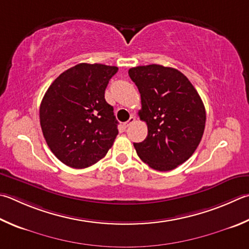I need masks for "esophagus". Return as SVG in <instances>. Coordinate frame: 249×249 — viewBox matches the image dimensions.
Here are the masks:
<instances>
[{
	"instance_id": "obj_1",
	"label": "esophagus",
	"mask_w": 249,
	"mask_h": 249,
	"mask_svg": "<svg viewBox=\"0 0 249 249\" xmlns=\"http://www.w3.org/2000/svg\"><path fill=\"white\" fill-rule=\"evenodd\" d=\"M134 122H135V116H134V115H132V116L129 117V120H128L127 122H126V123L124 124V126H125V127H128V126H129V125H132V124L134 123Z\"/></svg>"
}]
</instances>
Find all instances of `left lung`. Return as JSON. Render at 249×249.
Segmentation results:
<instances>
[{"label":"left lung","instance_id":"obj_1","mask_svg":"<svg viewBox=\"0 0 249 249\" xmlns=\"http://www.w3.org/2000/svg\"><path fill=\"white\" fill-rule=\"evenodd\" d=\"M142 98L140 120L148 135L135 142L138 157L150 168L171 171L184 163L199 144L206 110L197 90L179 71L158 64L129 69Z\"/></svg>","mask_w":249,"mask_h":249}]
</instances>
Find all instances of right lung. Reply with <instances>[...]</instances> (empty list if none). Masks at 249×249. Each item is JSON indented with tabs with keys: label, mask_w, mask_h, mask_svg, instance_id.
<instances>
[{
	"label": "right lung",
	"mask_w": 249,
	"mask_h": 249,
	"mask_svg": "<svg viewBox=\"0 0 249 249\" xmlns=\"http://www.w3.org/2000/svg\"><path fill=\"white\" fill-rule=\"evenodd\" d=\"M116 66L80 64L58 76L40 105V125L49 148L74 169L97 163L119 134L113 107L105 91Z\"/></svg>",
	"instance_id": "1"
}]
</instances>
